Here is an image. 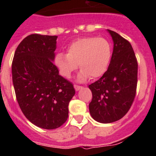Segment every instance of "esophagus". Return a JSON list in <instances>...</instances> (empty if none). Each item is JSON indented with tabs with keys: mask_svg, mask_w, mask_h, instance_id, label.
Returning <instances> with one entry per match:
<instances>
[{
	"mask_svg": "<svg viewBox=\"0 0 156 156\" xmlns=\"http://www.w3.org/2000/svg\"><path fill=\"white\" fill-rule=\"evenodd\" d=\"M74 88H75V90L77 91V90H80L81 88H82V86H80V85L75 84V85H74Z\"/></svg>",
	"mask_w": 156,
	"mask_h": 156,
	"instance_id": "34e87169",
	"label": "esophagus"
}]
</instances>
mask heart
<instances>
[{
  "label": "heart",
  "mask_w": 156,
  "mask_h": 156,
  "mask_svg": "<svg viewBox=\"0 0 156 156\" xmlns=\"http://www.w3.org/2000/svg\"><path fill=\"white\" fill-rule=\"evenodd\" d=\"M112 55L111 45L102 37H83L73 41L67 48V54L58 52L54 63L60 75L69 78L77 69H82L78 79L83 81L90 77L101 76L108 69Z\"/></svg>",
  "instance_id": "1"
}]
</instances>
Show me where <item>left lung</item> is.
I'll list each match as a JSON object with an SVG mask.
<instances>
[{
	"instance_id": "8db88e82",
	"label": "left lung",
	"mask_w": 156,
	"mask_h": 156,
	"mask_svg": "<svg viewBox=\"0 0 156 156\" xmlns=\"http://www.w3.org/2000/svg\"><path fill=\"white\" fill-rule=\"evenodd\" d=\"M113 40V52L107 71L90 84L92 100L89 110L98 122L109 123L122 119L131 107L137 84V60L130 43L108 30Z\"/></svg>"
}]
</instances>
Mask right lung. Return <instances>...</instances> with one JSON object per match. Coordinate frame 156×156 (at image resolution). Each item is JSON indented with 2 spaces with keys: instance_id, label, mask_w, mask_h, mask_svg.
<instances>
[{
  "instance_id": "obj_1",
  "label": "right lung",
  "mask_w": 156,
  "mask_h": 156,
  "mask_svg": "<svg viewBox=\"0 0 156 156\" xmlns=\"http://www.w3.org/2000/svg\"><path fill=\"white\" fill-rule=\"evenodd\" d=\"M57 36L34 34L16 48L12 65V82L19 105L27 119L43 129L66 122L73 84L58 74L53 63Z\"/></svg>"
}]
</instances>
